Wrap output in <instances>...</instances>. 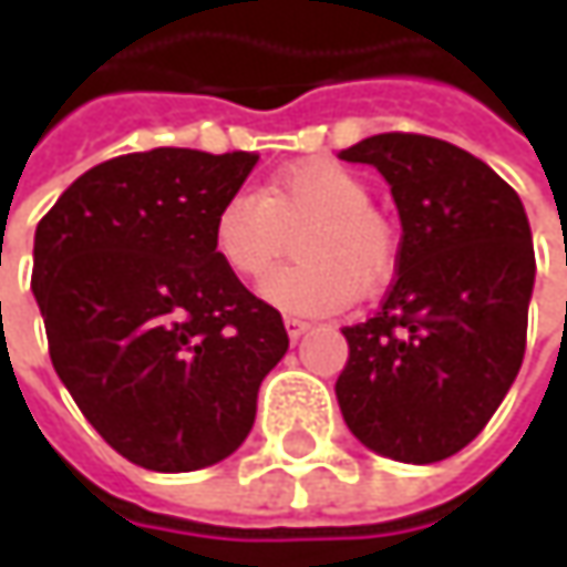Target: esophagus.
Returning a JSON list of instances; mask_svg holds the SVG:
<instances>
[{
  "label": "esophagus",
  "mask_w": 567,
  "mask_h": 567,
  "mask_svg": "<svg viewBox=\"0 0 567 567\" xmlns=\"http://www.w3.org/2000/svg\"><path fill=\"white\" fill-rule=\"evenodd\" d=\"M284 328H287V334H290V340H299V338H302V334H306V331H309V321L287 316V318H284Z\"/></svg>",
  "instance_id": "34e87169"
}]
</instances>
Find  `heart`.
<instances>
[{"label": "heart", "instance_id": "1", "mask_svg": "<svg viewBox=\"0 0 567 567\" xmlns=\"http://www.w3.org/2000/svg\"><path fill=\"white\" fill-rule=\"evenodd\" d=\"M357 173L331 161L280 169L265 192L239 188L214 214V251L239 277H258L287 246V229L309 220L296 239V265L271 271L258 296L290 316H334L360 290H375L394 271L398 239L372 210Z\"/></svg>", "mask_w": 567, "mask_h": 567}]
</instances>
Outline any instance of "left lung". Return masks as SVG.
<instances>
[{
	"instance_id": "obj_1",
	"label": "left lung",
	"mask_w": 567,
	"mask_h": 567,
	"mask_svg": "<svg viewBox=\"0 0 567 567\" xmlns=\"http://www.w3.org/2000/svg\"><path fill=\"white\" fill-rule=\"evenodd\" d=\"M340 161L379 169L403 227L381 309L343 328L340 413L381 457L435 464L483 432L524 362L527 210L489 164L429 135H372Z\"/></svg>"
}]
</instances>
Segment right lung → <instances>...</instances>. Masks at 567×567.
<instances>
[{"instance_id": "right-lung-1", "label": "right lung", "mask_w": 567, "mask_h": 567, "mask_svg": "<svg viewBox=\"0 0 567 567\" xmlns=\"http://www.w3.org/2000/svg\"><path fill=\"white\" fill-rule=\"evenodd\" d=\"M258 157L154 147L97 164L33 233L50 360L122 457L188 473L246 442L290 338L217 258L210 227Z\"/></svg>"}]
</instances>
